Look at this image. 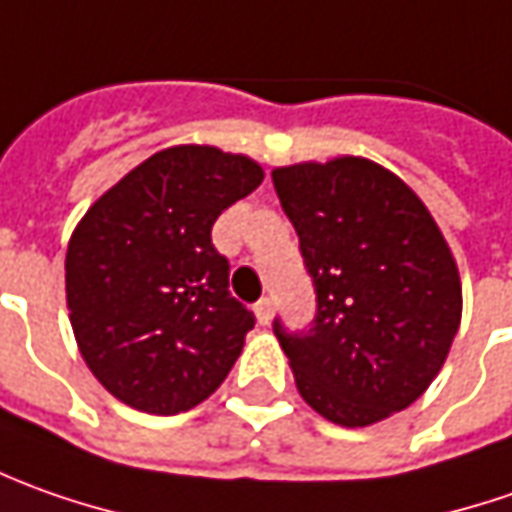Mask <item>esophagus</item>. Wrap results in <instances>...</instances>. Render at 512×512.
Masks as SVG:
<instances>
[{"mask_svg":"<svg viewBox=\"0 0 512 512\" xmlns=\"http://www.w3.org/2000/svg\"><path fill=\"white\" fill-rule=\"evenodd\" d=\"M255 317L260 326H269V320H272V300H269V297H260V300H257Z\"/></svg>","mask_w":512,"mask_h":512,"instance_id":"esophagus-1","label":"esophagus"}]
</instances>
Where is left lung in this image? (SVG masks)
Wrapping results in <instances>:
<instances>
[{
  "label": "left lung",
  "mask_w": 512,
  "mask_h": 512,
  "mask_svg": "<svg viewBox=\"0 0 512 512\" xmlns=\"http://www.w3.org/2000/svg\"><path fill=\"white\" fill-rule=\"evenodd\" d=\"M306 260L317 317L274 323L300 397L328 422L365 428L428 391L462 320V280L428 206L360 155L272 169Z\"/></svg>",
  "instance_id": "8db88e82"
}]
</instances>
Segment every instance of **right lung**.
<instances>
[{
	"label": "right lung",
	"instance_id": "obj_1",
	"mask_svg": "<svg viewBox=\"0 0 512 512\" xmlns=\"http://www.w3.org/2000/svg\"><path fill=\"white\" fill-rule=\"evenodd\" d=\"M263 167L209 144L150 155L73 229L64 291L93 377L135 411L172 416L209 397L255 317L229 294L212 246L223 209L255 192Z\"/></svg>",
	"mask_w": 512,
	"mask_h": 512
}]
</instances>
